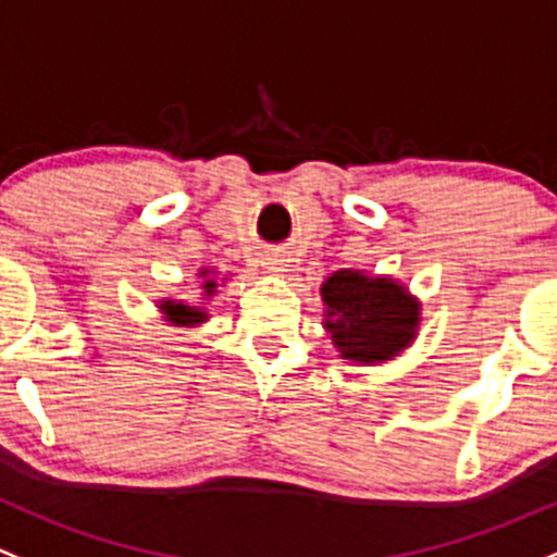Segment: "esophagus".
<instances>
[{
  "label": "esophagus",
  "instance_id": "1",
  "mask_svg": "<svg viewBox=\"0 0 557 557\" xmlns=\"http://www.w3.org/2000/svg\"><path fill=\"white\" fill-rule=\"evenodd\" d=\"M267 267L272 269V272H285V267H288V263H285L283 256H269Z\"/></svg>",
  "mask_w": 557,
  "mask_h": 557
}]
</instances>
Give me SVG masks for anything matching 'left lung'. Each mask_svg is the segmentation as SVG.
I'll return each instance as SVG.
<instances>
[{"label":"left lung","mask_w":557,"mask_h":557,"mask_svg":"<svg viewBox=\"0 0 557 557\" xmlns=\"http://www.w3.org/2000/svg\"><path fill=\"white\" fill-rule=\"evenodd\" d=\"M323 301L325 327L347 360H389L417 333L419 304L386 277L336 272L323 283Z\"/></svg>","instance_id":"8db88e82"}]
</instances>
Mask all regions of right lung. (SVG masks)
Instances as JSON below:
<instances>
[{
  "label": "right lung",
  "mask_w": 557,
  "mask_h": 557,
  "mask_svg": "<svg viewBox=\"0 0 557 557\" xmlns=\"http://www.w3.org/2000/svg\"><path fill=\"white\" fill-rule=\"evenodd\" d=\"M205 274H208V272H202V277H205ZM205 290H208V296H213V290H215L213 280H205ZM162 312H165L168 318H171L173 323H178V325H195V323H202V320H205L202 309L186 307V304H175V301L162 304Z\"/></svg>",
  "instance_id": "add662e5"
}]
</instances>
